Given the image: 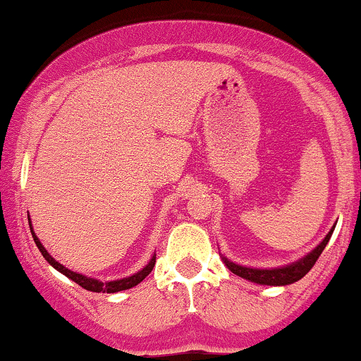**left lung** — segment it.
Here are the masks:
<instances>
[{
	"mask_svg": "<svg viewBox=\"0 0 361 361\" xmlns=\"http://www.w3.org/2000/svg\"><path fill=\"white\" fill-rule=\"evenodd\" d=\"M334 228H336V225L329 230V233H327L326 237L322 238V242L317 247H315V249H312L309 254H305V256L298 259V261L290 262V264H286V266H278V268L261 269V268H250V266L237 264V262L230 261V259L225 257V256H221V259H224L226 268L232 271L233 274H237V276L247 279V281L257 283V285H268V286L291 285V283L302 279L312 269V266L315 264V261H317L319 256H321L322 250L326 249L327 242H329V238H331V235H333Z\"/></svg>",
	"mask_w": 361,
	"mask_h": 361,
	"instance_id": "left-lung-1",
	"label": "left lung"
}]
</instances>
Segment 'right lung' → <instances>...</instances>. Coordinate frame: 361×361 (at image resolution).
Instances as JSON below:
<instances>
[{"label": "right lung", "instance_id": "right-lung-1", "mask_svg": "<svg viewBox=\"0 0 361 361\" xmlns=\"http://www.w3.org/2000/svg\"><path fill=\"white\" fill-rule=\"evenodd\" d=\"M28 225H30V232H32V237H34L35 245L39 247L40 254H42L44 259H46V261L49 262V264L52 266V268L58 269L61 274H64V276L70 278L71 281H75L76 285H80V286H82V288L88 290V291H95V293H117V291L129 290V288H133V286H136L137 283L143 281V279L147 278L149 273H152L153 266H155L157 256H155V254H153L152 259H149V261H148V264L145 266L143 269L137 271V273L131 274V276L121 278V279H112V281H100V279H97V278L85 276V274H82V273H76V271L68 269L66 266H63V264H61V262L56 261V259L52 257L49 252H47L46 247L42 245V242L39 240L37 235H35L34 228H32V221H30V218H28Z\"/></svg>", "mask_w": 361, "mask_h": 361}]
</instances>
